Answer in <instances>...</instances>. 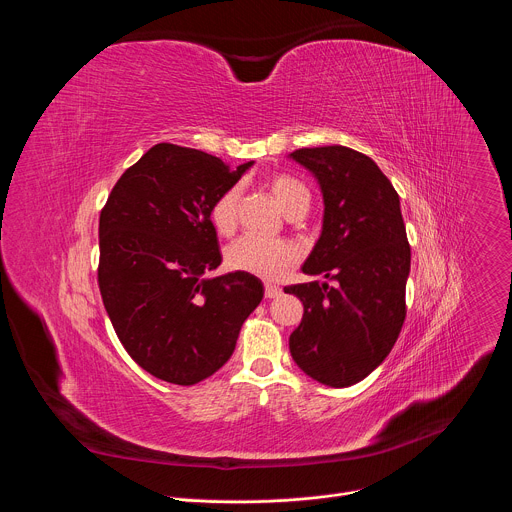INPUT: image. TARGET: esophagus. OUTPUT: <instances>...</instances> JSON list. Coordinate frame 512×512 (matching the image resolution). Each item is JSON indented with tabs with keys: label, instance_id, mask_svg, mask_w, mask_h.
Instances as JSON below:
<instances>
[{
	"label": "esophagus",
	"instance_id": "34e87169",
	"mask_svg": "<svg viewBox=\"0 0 512 512\" xmlns=\"http://www.w3.org/2000/svg\"><path fill=\"white\" fill-rule=\"evenodd\" d=\"M277 296H281V287H277V285H273V283H265V298H267V300H273V298H277Z\"/></svg>",
	"mask_w": 512,
	"mask_h": 512
}]
</instances>
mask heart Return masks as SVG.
<instances>
[{
    "label": "heart",
    "mask_w": 512,
    "mask_h": 512,
    "mask_svg": "<svg viewBox=\"0 0 512 512\" xmlns=\"http://www.w3.org/2000/svg\"><path fill=\"white\" fill-rule=\"evenodd\" d=\"M269 188L287 216L296 214L310 206L308 188L291 176H273ZM239 210H241V188L231 186L210 206V223L221 237H231L239 227ZM300 257L296 243L287 239L263 241L255 237H245L227 249L225 261L231 271L247 273L259 279H279Z\"/></svg>",
    "instance_id": "heart-1"
}]
</instances>
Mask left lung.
Here are the masks:
<instances>
[{
  "mask_svg": "<svg viewBox=\"0 0 512 512\" xmlns=\"http://www.w3.org/2000/svg\"><path fill=\"white\" fill-rule=\"evenodd\" d=\"M289 156L324 194L322 235L302 271L333 281L285 287L304 304L289 352L314 381L350 387L387 358L405 322L411 249L399 194L369 156L344 145Z\"/></svg>",
  "mask_w": 512,
  "mask_h": 512,
  "instance_id": "obj_1",
  "label": "left lung"
}]
</instances>
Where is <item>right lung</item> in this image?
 <instances>
[{"instance_id": "right-lung-1", "label": "right lung", "mask_w": 512, "mask_h": 512, "mask_svg": "<svg viewBox=\"0 0 512 512\" xmlns=\"http://www.w3.org/2000/svg\"><path fill=\"white\" fill-rule=\"evenodd\" d=\"M253 162L231 170L200 150L158 143L113 186L99 216L101 298L127 354L150 375L196 385L231 358L263 300L247 273L221 265L210 206Z\"/></svg>"}]
</instances>
